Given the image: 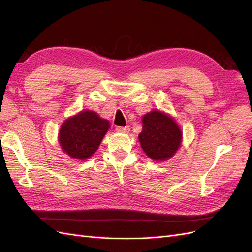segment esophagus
I'll list each match as a JSON object with an SVG mask.
<instances>
[{
  "mask_svg": "<svg viewBox=\"0 0 252 252\" xmlns=\"http://www.w3.org/2000/svg\"><path fill=\"white\" fill-rule=\"evenodd\" d=\"M116 130L118 132H128L129 131V127L128 126H125V127H122V126H118L116 128Z\"/></svg>",
  "mask_w": 252,
  "mask_h": 252,
  "instance_id": "34e87169",
  "label": "esophagus"
}]
</instances>
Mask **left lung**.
Instances as JSON below:
<instances>
[{
	"label": "left lung",
	"instance_id": "left-lung-1",
	"mask_svg": "<svg viewBox=\"0 0 252 252\" xmlns=\"http://www.w3.org/2000/svg\"><path fill=\"white\" fill-rule=\"evenodd\" d=\"M139 134L141 147L155 161L169 159L181 146L182 131L175 121L159 110H152L142 119Z\"/></svg>",
	"mask_w": 252,
	"mask_h": 252
}]
</instances>
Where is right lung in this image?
<instances>
[{"instance_id":"right-lung-1","label":"right lung","mask_w":252,"mask_h":252,"mask_svg":"<svg viewBox=\"0 0 252 252\" xmlns=\"http://www.w3.org/2000/svg\"><path fill=\"white\" fill-rule=\"evenodd\" d=\"M109 127V122L98 117L96 112L81 111L61 126L60 146L70 158L85 161L96 151Z\"/></svg>"}]
</instances>
